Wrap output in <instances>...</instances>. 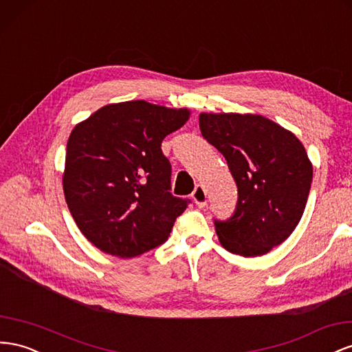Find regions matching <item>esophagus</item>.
I'll return each mask as SVG.
<instances>
[{
	"mask_svg": "<svg viewBox=\"0 0 352 352\" xmlns=\"http://www.w3.org/2000/svg\"><path fill=\"white\" fill-rule=\"evenodd\" d=\"M192 199L198 207H204L207 203V192L203 185H197L194 192H192Z\"/></svg>",
	"mask_w": 352,
	"mask_h": 352,
	"instance_id": "obj_1",
	"label": "esophagus"
}]
</instances>
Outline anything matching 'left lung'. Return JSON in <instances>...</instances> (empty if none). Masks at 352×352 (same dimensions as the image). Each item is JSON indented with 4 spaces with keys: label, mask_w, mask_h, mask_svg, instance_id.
I'll return each instance as SVG.
<instances>
[{
    "label": "left lung",
    "mask_w": 352,
    "mask_h": 352,
    "mask_svg": "<svg viewBox=\"0 0 352 352\" xmlns=\"http://www.w3.org/2000/svg\"><path fill=\"white\" fill-rule=\"evenodd\" d=\"M204 139L225 157L239 188L228 221H214L223 249L253 258L289 239L307 206L312 164L302 142L259 113H199Z\"/></svg>",
    "instance_id": "8db88e82"
}]
</instances>
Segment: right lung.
Masks as SVG:
<instances>
[{"label": "right lung", "mask_w": 352, "mask_h": 352, "mask_svg": "<svg viewBox=\"0 0 352 352\" xmlns=\"http://www.w3.org/2000/svg\"><path fill=\"white\" fill-rule=\"evenodd\" d=\"M186 108L145 100L109 103L78 122L66 145L63 192L82 235L103 253L135 258L163 244L188 199L170 192L163 139Z\"/></svg>", "instance_id": "obj_1"}]
</instances>
